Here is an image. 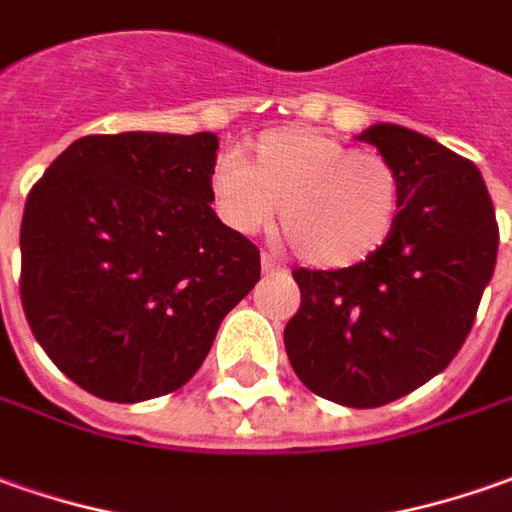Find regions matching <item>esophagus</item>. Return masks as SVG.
<instances>
[{"instance_id":"obj_1","label":"esophagus","mask_w":512,"mask_h":512,"mask_svg":"<svg viewBox=\"0 0 512 512\" xmlns=\"http://www.w3.org/2000/svg\"><path fill=\"white\" fill-rule=\"evenodd\" d=\"M260 269H263V274H266V277H271V274H283V266H280V263H277V260H274V257L271 255H263L260 257Z\"/></svg>"}]
</instances>
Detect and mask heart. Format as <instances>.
<instances>
[{
	"label": "heart",
	"mask_w": 512,
	"mask_h": 512,
	"mask_svg": "<svg viewBox=\"0 0 512 512\" xmlns=\"http://www.w3.org/2000/svg\"><path fill=\"white\" fill-rule=\"evenodd\" d=\"M224 224L252 235L280 207V232L294 255L319 269H347L389 241L401 212V176L375 151H350L308 125L260 134L241 162L224 159L210 176Z\"/></svg>",
	"instance_id": "obj_1"
}]
</instances>
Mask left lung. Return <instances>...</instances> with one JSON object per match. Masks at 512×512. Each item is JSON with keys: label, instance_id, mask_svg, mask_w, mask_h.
Instances as JSON below:
<instances>
[{"label": "left lung", "instance_id": "1", "mask_svg": "<svg viewBox=\"0 0 512 512\" xmlns=\"http://www.w3.org/2000/svg\"><path fill=\"white\" fill-rule=\"evenodd\" d=\"M401 176L389 241L350 269H294L300 311L285 325L294 373L353 409L398 401L460 353L493 277L499 227L474 162L412 128L358 134Z\"/></svg>", "mask_w": 512, "mask_h": 512}]
</instances>
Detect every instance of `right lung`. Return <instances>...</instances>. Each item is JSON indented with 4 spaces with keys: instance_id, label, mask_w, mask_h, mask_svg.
<instances>
[{
    "instance_id": "obj_1",
    "label": "right lung",
    "mask_w": 512,
    "mask_h": 512,
    "mask_svg": "<svg viewBox=\"0 0 512 512\" xmlns=\"http://www.w3.org/2000/svg\"><path fill=\"white\" fill-rule=\"evenodd\" d=\"M218 137L125 131L75 139L30 190L24 316L52 364L103 401L184 387L260 252L212 210Z\"/></svg>"
}]
</instances>
